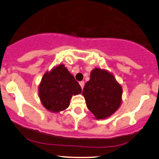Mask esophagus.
I'll use <instances>...</instances> for the list:
<instances>
[{
  "label": "esophagus",
  "instance_id": "34e87169",
  "mask_svg": "<svg viewBox=\"0 0 159 159\" xmlns=\"http://www.w3.org/2000/svg\"><path fill=\"white\" fill-rule=\"evenodd\" d=\"M79 84H80V86H81V89H83L84 88V81H80L79 82Z\"/></svg>",
  "mask_w": 159,
  "mask_h": 159
}]
</instances>
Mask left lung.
<instances>
[{"label":"left lung","instance_id":"1","mask_svg":"<svg viewBox=\"0 0 159 159\" xmlns=\"http://www.w3.org/2000/svg\"><path fill=\"white\" fill-rule=\"evenodd\" d=\"M123 89L112 74L96 68L91 72L90 79L84 86L82 94L87 108L96 119H105L119 108Z\"/></svg>","mask_w":159,"mask_h":159}]
</instances>
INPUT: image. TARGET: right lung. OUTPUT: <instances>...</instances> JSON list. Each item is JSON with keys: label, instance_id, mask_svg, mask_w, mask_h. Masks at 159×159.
Returning <instances> with one entry per match:
<instances>
[{"label": "right lung", "instance_id": "add662e5", "mask_svg": "<svg viewBox=\"0 0 159 159\" xmlns=\"http://www.w3.org/2000/svg\"><path fill=\"white\" fill-rule=\"evenodd\" d=\"M81 93V87L63 64L46 72L39 86V96L48 111L57 113L69 105L72 95Z\"/></svg>", "mask_w": 159, "mask_h": 159}]
</instances>
